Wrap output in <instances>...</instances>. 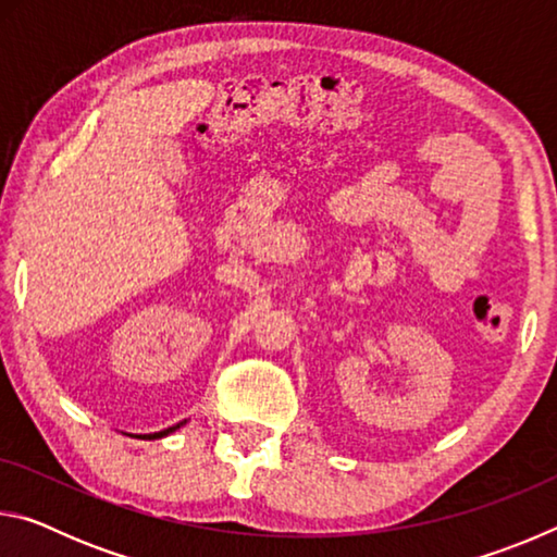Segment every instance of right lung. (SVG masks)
Returning <instances> with one entry per match:
<instances>
[{
	"instance_id": "1",
	"label": "right lung",
	"mask_w": 557,
	"mask_h": 557,
	"mask_svg": "<svg viewBox=\"0 0 557 557\" xmlns=\"http://www.w3.org/2000/svg\"><path fill=\"white\" fill-rule=\"evenodd\" d=\"M178 425H174V428H169V430H162V432H154V435H145L147 440H157V437H164V435H169V432H174Z\"/></svg>"
}]
</instances>
